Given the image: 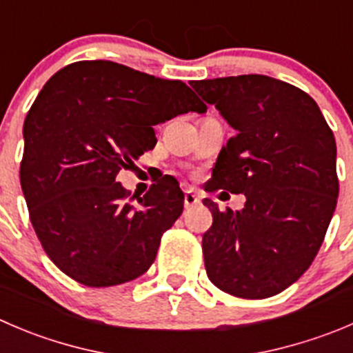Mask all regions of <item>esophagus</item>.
Wrapping results in <instances>:
<instances>
[{"mask_svg":"<svg viewBox=\"0 0 353 353\" xmlns=\"http://www.w3.org/2000/svg\"><path fill=\"white\" fill-rule=\"evenodd\" d=\"M198 203H200V198H198L193 191H186V193H184V207L191 208Z\"/></svg>","mask_w":353,"mask_h":353,"instance_id":"esophagus-1","label":"esophagus"}]
</instances>
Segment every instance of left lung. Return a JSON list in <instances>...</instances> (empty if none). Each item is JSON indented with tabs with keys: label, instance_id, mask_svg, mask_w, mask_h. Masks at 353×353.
Masks as SVG:
<instances>
[{
	"label": "left lung",
	"instance_id": "obj_1",
	"mask_svg": "<svg viewBox=\"0 0 353 353\" xmlns=\"http://www.w3.org/2000/svg\"><path fill=\"white\" fill-rule=\"evenodd\" d=\"M236 134L222 148L205 191L246 196L243 210L212 212L205 269L219 290L269 299L316 259L338 200L336 143L316 101L268 75L191 81Z\"/></svg>",
	"mask_w": 353,
	"mask_h": 353
}]
</instances>
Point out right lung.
I'll list each match as a JSON object with an SVG mask.
<instances>
[{
    "label": "right lung",
    "instance_id": "right-lung-1",
    "mask_svg": "<svg viewBox=\"0 0 353 353\" xmlns=\"http://www.w3.org/2000/svg\"><path fill=\"white\" fill-rule=\"evenodd\" d=\"M205 110L183 81L107 60L75 61L43 85L23 122L20 184L34 231L61 272L101 288L148 271L184 194L163 177L132 203L115 177L153 150V125Z\"/></svg>",
    "mask_w": 353,
    "mask_h": 353
}]
</instances>
